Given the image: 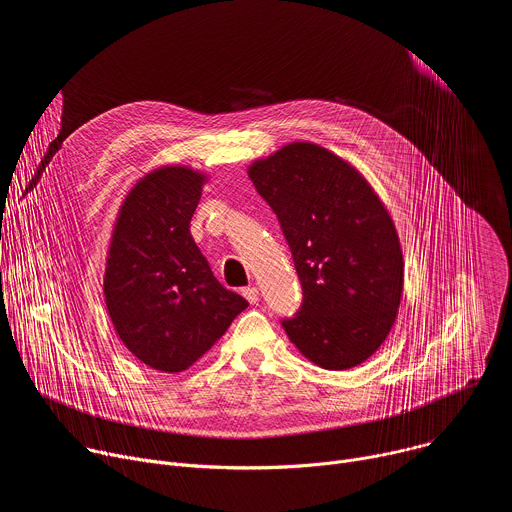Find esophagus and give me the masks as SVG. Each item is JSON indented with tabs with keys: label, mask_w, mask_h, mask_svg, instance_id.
<instances>
[{
	"label": "esophagus",
	"mask_w": 512,
	"mask_h": 512,
	"mask_svg": "<svg viewBox=\"0 0 512 512\" xmlns=\"http://www.w3.org/2000/svg\"><path fill=\"white\" fill-rule=\"evenodd\" d=\"M243 296L249 304H257L259 302V289L257 287H245L243 289Z\"/></svg>",
	"instance_id": "34e87169"
}]
</instances>
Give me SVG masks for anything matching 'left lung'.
Here are the masks:
<instances>
[{"instance_id":"left-lung-1","label":"left lung","mask_w":512,"mask_h":512,"mask_svg":"<svg viewBox=\"0 0 512 512\" xmlns=\"http://www.w3.org/2000/svg\"><path fill=\"white\" fill-rule=\"evenodd\" d=\"M249 178L277 214L302 281L300 312L283 330L318 367H356L385 342L401 304L393 218L358 170L316 143L283 145L253 162Z\"/></svg>"}]
</instances>
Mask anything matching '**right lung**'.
<instances>
[{
    "mask_svg": "<svg viewBox=\"0 0 512 512\" xmlns=\"http://www.w3.org/2000/svg\"><path fill=\"white\" fill-rule=\"evenodd\" d=\"M206 176L164 166L123 200L105 267V304L133 356L182 373L249 306L223 287L190 235Z\"/></svg>",
    "mask_w": 512,
    "mask_h": 512,
    "instance_id": "obj_1",
    "label": "right lung"
}]
</instances>
